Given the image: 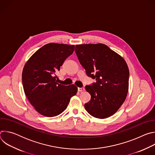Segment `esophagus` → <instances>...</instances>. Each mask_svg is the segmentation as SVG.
<instances>
[{"label": "esophagus", "mask_w": 155, "mask_h": 155, "mask_svg": "<svg viewBox=\"0 0 155 155\" xmlns=\"http://www.w3.org/2000/svg\"><path fill=\"white\" fill-rule=\"evenodd\" d=\"M78 91L79 92H81L84 91V87H78Z\"/></svg>", "instance_id": "34e87169"}]
</instances>
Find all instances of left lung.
Instances as JSON below:
<instances>
[{
  "mask_svg": "<svg viewBox=\"0 0 155 155\" xmlns=\"http://www.w3.org/2000/svg\"><path fill=\"white\" fill-rule=\"evenodd\" d=\"M75 53L86 74L96 82L86 86L91 100L84 104L91 116L104 119L115 114L129 90V68L123 58L103 43L76 45Z\"/></svg>",
  "mask_w": 155,
  "mask_h": 155,
  "instance_id": "1",
  "label": "left lung"
}]
</instances>
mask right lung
<instances>
[{"label": "right lung", "instance_id": "add662e5", "mask_svg": "<svg viewBox=\"0 0 155 155\" xmlns=\"http://www.w3.org/2000/svg\"><path fill=\"white\" fill-rule=\"evenodd\" d=\"M74 45L50 43L35 52L25 64L22 73L25 93L36 111L53 117L63 112L78 87L56 81V72L71 55Z\"/></svg>", "mask_w": 155, "mask_h": 155}]
</instances>
